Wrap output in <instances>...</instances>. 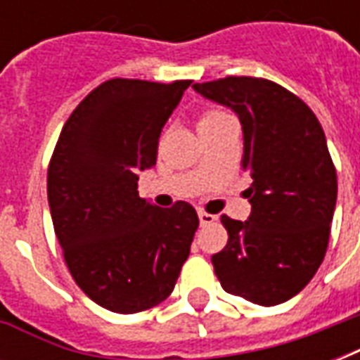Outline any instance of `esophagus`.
<instances>
[{"instance_id":"esophagus-1","label":"esophagus","mask_w":360,"mask_h":360,"mask_svg":"<svg viewBox=\"0 0 360 360\" xmlns=\"http://www.w3.org/2000/svg\"><path fill=\"white\" fill-rule=\"evenodd\" d=\"M198 219H200L202 226H210V224H214L218 218H216L214 214H208V212H198Z\"/></svg>"}]
</instances>
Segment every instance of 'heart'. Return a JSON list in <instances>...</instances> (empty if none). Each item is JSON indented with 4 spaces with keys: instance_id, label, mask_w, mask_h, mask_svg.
Here are the masks:
<instances>
[{
    "instance_id": "obj_1",
    "label": "heart",
    "mask_w": 360,
    "mask_h": 360,
    "mask_svg": "<svg viewBox=\"0 0 360 360\" xmlns=\"http://www.w3.org/2000/svg\"><path fill=\"white\" fill-rule=\"evenodd\" d=\"M231 117L227 111L224 110H218V108H210V110H204L200 115H198V129L202 131L206 127H212L219 123V121H224V119Z\"/></svg>"
}]
</instances>
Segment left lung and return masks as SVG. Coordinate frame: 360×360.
Here are the masks:
<instances>
[{
  "instance_id": "obj_1",
  "label": "left lung",
  "mask_w": 360,
  "mask_h": 360,
  "mask_svg": "<svg viewBox=\"0 0 360 360\" xmlns=\"http://www.w3.org/2000/svg\"><path fill=\"white\" fill-rule=\"evenodd\" d=\"M243 125L249 221L221 216L227 245L212 257L227 293L274 307L289 301L322 264L338 198L335 165L322 125L299 96L258 77L196 82Z\"/></svg>"
}]
</instances>
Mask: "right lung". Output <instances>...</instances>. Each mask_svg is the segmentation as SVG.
Here are the masks:
<instances>
[{
  "mask_svg": "<svg viewBox=\"0 0 360 360\" xmlns=\"http://www.w3.org/2000/svg\"><path fill=\"white\" fill-rule=\"evenodd\" d=\"M193 81L110 79L69 115L48 165V202L65 264L103 309L134 314L172 295L198 227L185 200L139 196L162 127Z\"/></svg>",
  "mask_w": 360,
  "mask_h": 360,
  "instance_id": "1",
  "label": "right lung"
}]
</instances>
